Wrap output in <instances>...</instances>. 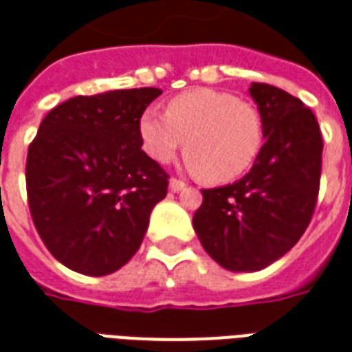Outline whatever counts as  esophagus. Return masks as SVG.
I'll return each mask as SVG.
<instances>
[{"instance_id": "esophagus-1", "label": "esophagus", "mask_w": 352, "mask_h": 352, "mask_svg": "<svg viewBox=\"0 0 352 352\" xmlns=\"http://www.w3.org/2000/svg\"><path fill=\"white\" fill-rule=\"evenodd\" d=\"M184 186H186V184H184L181 179H177V177H171V179H169V190H171V192H179V190H183Z\"/></svg>"}]
</instances>
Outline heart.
<instances>
[{"instance_id": "heart-1", "label": "heart", "mask_w": 352, "mask_h": 352, "mask_svg": "<svg viewBox=\"0 0 352 352\" xmlns=\"http://www.w3.org/2000/svg\"><path fill=\"white\" fill-rule=\"evenodd\" d=\"M140 136L156 162H169L184 145L186 160L205 183L226 184L254 166L265 129L254 104L228 91L194 89L173 96L166 116L155 108L143 111Z\"/></svg>"}]
</instances>
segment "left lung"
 I'll return each mask as SVG.
<instances>
[{
  "label": "left lung",
  "instance_id": "left-lung-1",
  "mask_svg": "<svg viewBox=\"0 0 352 352\" xmlns=\"http://www.w3.org/2000/svg\"><path fill=\"white\" fill-rule=\"evenodd\" d=\"M267 142L241 181L203 192L194 229L223 269L254 272L285 256L311 222L321 183L322 136L300 98L252 83Z\"/></svg>",
  "mask_w": 352,
  "mask_h": 352
}]
</instances>
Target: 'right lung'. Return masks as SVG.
Listing matches in <instances>:
<instances>
[{"instance_id": "right-lung-1", "label": "right lung", "mask_w": 352, "mask_h": 352, "mask_svg": "<svg viewBox=\"0 0 352 352\" xmlns=\"http://www.w3.org/2000/svg\"><path fill=\"white\" fill-rule=\"evenodd\" d=\"M162 91L74 96L46 113L25 188L44 246L70 270L106 276L136 254L169 175L142 151L140 119Z\"/></svg>"}]
</instances>
